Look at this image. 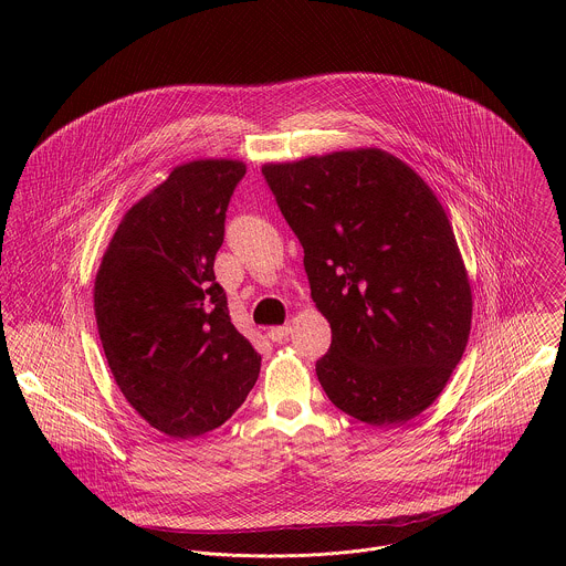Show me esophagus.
<instances>
[{"label": "esophagus", "mask_w": 566, "mask_h": 566, "mask_svg": "<svg viewBox=\"0 0 566 566\" xmlns=\"http://www.w3.org/2000/svg\"><path fill=\"white\" fill-rule=\"evenodd\" d=\"M290 333H292V326H290V324H283V326H272V328L268 331V337H270L272 342H285V339L290 337Z\"/></svg>", "instance_id": "obj_1"}]
</instances>
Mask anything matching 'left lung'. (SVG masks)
Masks as SVG:
<instances>
[{"instance_id":"obj_1","label":"left lung","mask_w":566,"mask_h":566,"mask_svg":"<svg viewBox=\"0 0 566 566\" xmlns=\"http://www.w3.org/2000/svg\"><path fill=\"white\" fill-rule=\"evenodd\" d=\"M261 171L331 324V348L316 364L326 397L375 427L411 420L444 390L473 321L469 272L440 200L379 148Z\"/></svg>"}]
</instances>
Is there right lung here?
Here are the masks:
<instances>
[{"label": "right lung", "instance_id": "add662e5", "mask_svg": "<svg viewBox=\"0 0 566 566\" xmlns=\"http://www.w3.org/2000/svg\"><path fill=\"white\" fill-rule=\"evenodd\" d=\"M245 165H176L122 218L93 285L99 342L126 401L189 440L224 424L252 390L261 355L231 323L213 261Z\"/></svg>", "mask_w": 566, "mask_h": 566}]
</instances>
